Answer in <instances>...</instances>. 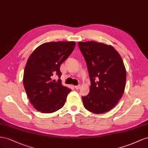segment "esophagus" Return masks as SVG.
Wrapping results in <instances>:
<instances>
[{"label": "esophagus", "instance_id": "34e87169", "mask_svg": "<svg viewBox=\"0 0 148 148\" xmlns=\"http://www.w3.org/2000/svg\"><path fill=\"white\" fill-rule=\"evenodd\" d=\"M74 88H75L76 90H78V89H79L80 88H81V86L78 85V86H74Z\"/></svg>", "mask_w": 148, "mask_h": 148}]
</instances>
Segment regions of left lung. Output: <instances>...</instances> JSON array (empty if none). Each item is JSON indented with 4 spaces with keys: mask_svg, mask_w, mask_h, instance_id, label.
<instances>
[{
    "mask_svg": "<svg viewBox=\"0 0 148 148\" xmlns=\"http://www.w3.org/2000/svg\"><path fill=\"white\" fill-rule=\"evenodd\" d=\"M86 61L91 86L82 97L87 110L96 114L112 110L123 95L126 73L121 56L112 46L95 41L79 42Z\"/></svg>",
    "mask_w": 148,
    "mask_h": 148,
    "instance_id": "1",
    "label": "left lung"
}]
</instances>
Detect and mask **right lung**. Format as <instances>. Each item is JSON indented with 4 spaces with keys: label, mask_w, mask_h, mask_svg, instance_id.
<instances>
[{
    "label": "right lung",
    "mask_w": 148,
    "mask_h": 148,
    "mask_svg": "<svg viewBox=\"0 0 148 148\" xmlns=\"http://www.w3.org/2000/svg\"><path fill=\"white\" fill-rule=\"evenodd\" d=\"M75 41L45 43L36 48L27 62L23 86L29 102L36 110L50 113L61 108L71 89L63 86L60 66L73 51Z\"/></svg>",
    "instance_id": "1"
}]
</instances>
